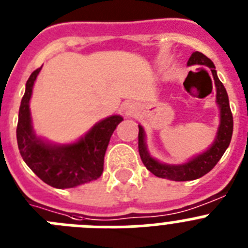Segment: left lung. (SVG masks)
Instances as JSON below:
<instances>
[{
	"instance_id": "1",
	"label": "left lung",
	"mask_w": 248,
	"mask_h": 248,
	"mask_svg": "<svg viewBox=\"0 0 248 248\" xmlns=\"http://www.w3.org/2000/svg\"><path fill=\"white\" fill-rule=\"evenodd\" d=\"M206 65L211 69L212 77L216 87V104L220 109V124H218L217 133L215 137L214 143L210 148L206 149L201 154L195 155L183 164H166L161 163L157 159L150 155L146 146V134L141 125L139 126V154L144 165L146 166L151 174L161 179H168L172 181H189L199 179L212 170L214 166L218 163V160L223 155V153L229 148L230 141L232 138L233 130V118H232L231 109H230L229 95L227 92L218 79L217 72L210 58L200 52H194L189 58L187 65Z\"/></svg>"
}]
</instances>
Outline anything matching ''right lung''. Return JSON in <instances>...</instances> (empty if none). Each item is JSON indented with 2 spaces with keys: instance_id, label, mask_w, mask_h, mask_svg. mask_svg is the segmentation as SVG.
<instances>
[{
  "instance_id": "obj_1",
  "label": "right lung",
  "mask_w": 248,
  "mask_h": 248,
  "mask_svg": "<svg viewBox=\"0 0 248 248\" xmlns=\"http://www.w3.org/2000/svg\"><path fill=\"white\" fill-rule=\"evenodd\" d=\"M41 69L28 78L19 107L17 143L22 157L41 180L57 189H71L97 180L103 172L109 140L123 117L110 115L95 123L82 138L69 144H54L38 137L32 125L30 100Z\"/></svg>"
}]
</instances>
